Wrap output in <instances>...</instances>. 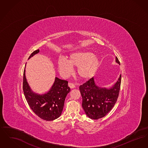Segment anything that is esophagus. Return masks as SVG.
<instances>
[{
	"instance_id": "34e87169",
	"label": "esophagus",
	"mask_w": 148,
	"mask_h": 148,
	"mask_svg": "<svg viewBox=\"0 0 148 148\" xmlns=\"http://www.w3.org/2000/svg\"><path fill=\"white\" fill-rule=\"evenodd\" d=\"M68 86H69V87H70L71 89H73V88H75V85H74V84L71 83H68Z\"/></svg>"
}]
</instances>
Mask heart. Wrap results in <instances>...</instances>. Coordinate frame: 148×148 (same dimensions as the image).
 <instances>
[{
  "instance_id": "heart-1",
  "label": "heart",
  "mask_w": 148,
  "mask_h": 148,
  "mask_svg": "<svg viewBox=\"0 0 148 148\" xmlns=\"http://www.w3.org/2000/svg\"><path fill=\"white\" fill-rule=\"evenodd\" d=\"M100 65V59L95 54L88 50H79L71 53L68 60L65 58H59L58 66L64 75H68L73 70V67H77L78 77L87 80L96 74Z\"/></svg>"
}]
</instances>
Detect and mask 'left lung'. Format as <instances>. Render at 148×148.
<instances>
[{
    "label": "left lung",
    "mask_w": 148,
    "mask_h": 148,
    "mask_svg": "<svg viewBox=\"0 0 148 148\" xmlns=\"http://www.w3.org/2000/svg\"><path fill=\"white\" fill-rule=\"evenodd\" d=\"M115 62L120 64L116 56ZM121 84V74L117 82L109 88L98 86L94 77L79 86L82 97V107L86 115L92 119H100L114 107L119 96Z\"/></svg>",
    "instance_id": "1"
}]
</instances>
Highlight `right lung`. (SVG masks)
<instances>
[{
  "instance_id": "obj_1",
  "label": "right lung",
  "mask_w": 148,
  "mask_h": 148,
  "mask_svg": "<svg viewBox=\"0 0 148 148\" xmlns=\"http://www.w3.org/2000/svg\"><path fill=\"white\" fill-rule=\"evenodd\" d=\"M39 52V49L33 51L28 59ZM68 84L67 81L56 77L53 84L48 92L42 94L36 93L32 90L29 85L25 77V67L24 68L23 89L25 97L31 109L42 119L54 120L61 115L65 99L71 91Z\"/></svg>"
}]
</instances>
